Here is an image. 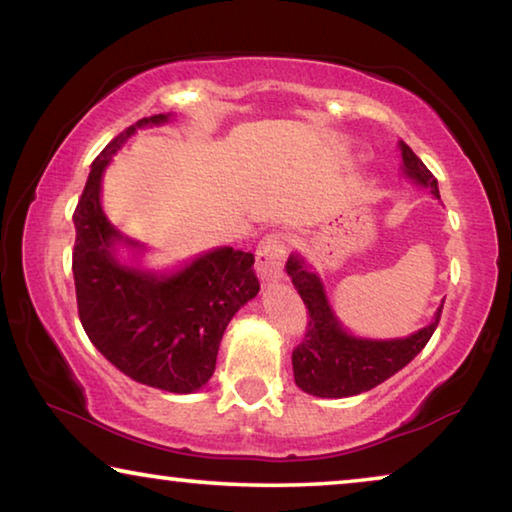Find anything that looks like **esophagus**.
Wrapping results in <instances>:
<instances>
[{"mask_svg":"<svg viewBox=\"0 0 512 512\" xmlns=\"http://www.w3.org/2000/svg\"><path fill=\"white\" fill-rule=\"evenodd\" d=\"M293 239L289 232H271L257 246V271L262 280H280L282 266L287 262Z\"/></svg>","mask_w":512,"mask_h":512,"instance_id":"obj_1","label":"esophagus"}]
</instances>
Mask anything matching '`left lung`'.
Instances as JSON below:
<instances>
[{
    "mask_svg": "<svg viewBox=\"0 0 512 512\" xmlns=\"http://www.w3.org/2000/svg\"><path fill=\"white\" fill-rule=\"evenodd\" d=\"M400 149L406 176L429 187L431 194L440 198L436 178L411 151V146L400 142ZM287 273L291 275V282L296 284L309 314L307 332L291 354L296 384L309 395L350 397L379 386L381 381L393 377L397 370H402L406 363L418 357L424 345L429 343L431 334L436 332L440 314H443V305H440L433 323L409 339H354L341 329L339 320L334 318L332 309L327 305L318 275L307 271L300 257H289Z\"/></svg>",
    "mask_w": 512,
    "mask_h": 512,
    "instance_id": "obj_1",
    "label": "left lung"
}]
</instances>
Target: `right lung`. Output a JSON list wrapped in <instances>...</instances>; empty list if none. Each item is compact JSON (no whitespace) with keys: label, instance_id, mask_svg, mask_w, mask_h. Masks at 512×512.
Returning <instances> with one entry per match:
<instances>
[{"label":"right lung","instance_id":"add662e5","mask_svg":"<svg viewBox=\"0 0 512 512\" xmlns=\"http://www.w3.org/2000/svg\"><path fill=\"white\" fill-rule=\"evenodd\" d=\"M167 115L135 121L92 162L74 210L72 271L81 325L103 357L140 384L192 393L207 384L232 316L257 296L255 255L216 248L169 277L121 266L112 244L119 232L101 210V176L112 153L137 128Z\"/></svg>","mask_w":512,"mask_h":512}]
</instances>
